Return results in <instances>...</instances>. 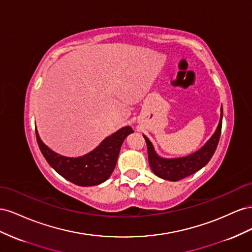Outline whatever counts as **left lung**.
I'll list each match as a JSON object with an SVG mask.
<instances>
[{"label":"left lung","instance_id":"8db88e82","mask_svg":"<svg viewBox=\"0 0 252 252\" xmlns=\"http://www.w3.org/2000/svg\"><path fill=\"white\" fill-rule=\"evenodd\" d=\"M221 121H222V106L220 107V118L217 130L213 133L205 145L195 152L183 157L175 158H164L158 155L154 149L153 143L149 140L146 135L143 138L146 139L148 147V157L150 167L153 173L162 179L170 182H177L181 179L192 175L204 168L209 162L213 156L215 150L219 145L220 136L221 132Z\"/></svg>","mask_w":252,"mask_h":252}]
</instances>
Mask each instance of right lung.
Masks as SVG:
<instances>
[{"label": "right lung", "mask_w": 252, "mask_h": 252, "mask_svg": "<svg viewBox=\"0 0 252 252\" xmlns=\"http://www.w3.org/2000/svg\"><path fill=\"white\" fill-rule=\"evenodd\" d=\"M131 133H134L131 126H124L107 136L88 154L79 157H67L50 150L41 140L35 128L39 148L49 166L68 182L81 187L100 185L111 176L116 166L122 142Z\"/></svg>", "instance_id": "1"}]
</instances>
